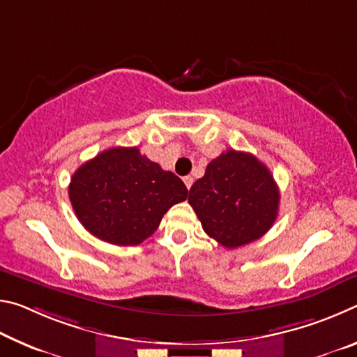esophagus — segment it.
Wrapping results in <instances>:
<instances>
[{
  "instance_id": "1",
  "label": "esophagus",
  "mask_w": 357,
  "mask_h": 357,
  "mask_svg": "<svg viewBox=\"0 0 357 357\" xmlns=\"http://www.w3.org/2000/svg\"><path fill=\"white\" fill-rule=\"evenodd\" d=\"M184 184H185L187 189H190L192 184H193V178H192V176H185V178H184Z\"/></svg>"
}]
</instances>
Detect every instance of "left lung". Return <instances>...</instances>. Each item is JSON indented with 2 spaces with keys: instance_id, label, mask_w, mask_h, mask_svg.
Listing matches in <instances>:
<instances>
[{
  "instance_id": "1",
  "label": "left lung",
  "mask_w": 357,
  "mask_h": 357,
  "mask_svg": "<svg viewBox=\"0 0 357 357\" xmlns=\"http://www.w3.org/2000/svg\"><path fill=\"white\" fill-rule=\"evenodd\" d=\"M279 187L268 167L255 155L234 149L211 160L189 193L204 233L227 249L268 233L279 214Z\"/></svg>"
}]
</instances>
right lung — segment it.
<instances>
[{
  "mask_svg": "<svg viewBox=\"0 0 357 357\" xmlns=\"http://www.w3.org/2000/svg\"><path fill=\"white\" fill-rule=\"evenodd\" d=\"M69 198L82 225L114 245H137L153 234L173 204L187 198L176 174L140 154L112 148L72 174Z\"/></svg>",
  "mask_w": 357,
  "mask_h": 357,
  "instance_id": "1",
  "label": "right lung"
}]
</instances>
